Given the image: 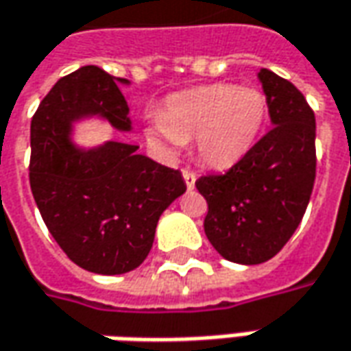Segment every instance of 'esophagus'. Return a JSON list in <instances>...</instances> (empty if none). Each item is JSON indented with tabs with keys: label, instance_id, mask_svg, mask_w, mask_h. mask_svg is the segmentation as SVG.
Returning <instances> with one entry per match:
<instances>
[{
	"label": "esophagus",
	"instance_id": "obj_1",
	"mask_svg": "<svg viewBox=\"0 0 351 351\" xmlns=\"http://www.w3.org/2000/svg\"><path fill=\"white\" fill-rule=\"evenodd\" d=\"M182 176H184V182L188 186V190H192L195 184V173L190 169H182Z\"/></svg>",
	"mask_w": 351,
	"mask_h": 351
}]
</instances>
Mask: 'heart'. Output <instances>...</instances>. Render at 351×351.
I'll list each match as a JSON object with an SVG mask.
<instances>
[{"label":"heart","instance_id":"b5f03b06","mask_svg":"<svg viewBox=\"0 0 351 351\" xmlns=\"http://www.w3.org/2000/svg\"><path fill=\"white\" fill-rule=\"evenodd\" d=\"M267 117L269 99L261 90L217 82L169 95L161 111L147 115L145 134L167 154L194 140L204 165L226 169L254 147Z\"/></svg>","mask_w":351,"mask_h":351}]
</instances>
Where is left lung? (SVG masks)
I'll use <instances>...</instances> for the list:
<instances>
[{
    "label": "left lung",
    "mask_w": 351,
    "mask_h": 351,
    "mask_svg": "<svg viewBox=\"0 0 351 351\" xmlns=\"http://www.w3.org/2000/svg\"><path fill=\"white\" fill-rule=\"evenodd\" d=\"M273 126L223 175L195 180L207 240L221 256L257 265L294 234L315 182V113L290 80L261 69Z\"/></svg>",
    "instance_id": "left-lung-1"
}]
</instances>
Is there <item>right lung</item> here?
<instances>
[{"label": "right lung", "instance_id": "1", "mask_svg": "<svg viewBox=\"0 0 351 351\" xmlns=\"http://www.w3.org/2000/svg\"><path fill=\"white\" fill-rule=\"evenodd\" d=\"M86 113L130 128L117 80L94 65L63 76L36 109L30 188L47 230L73 263L97 275H123L144 263L159 217L186 184L180 171L138 156V145L75 149L69 126Z\"/></svg>", "mask_w": 351, "mask_h": 351}]
</instances>
